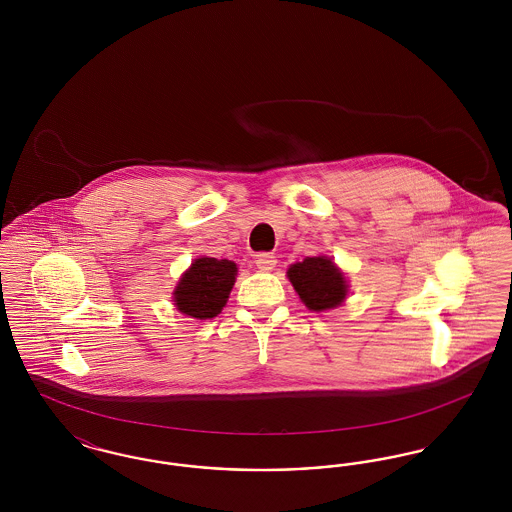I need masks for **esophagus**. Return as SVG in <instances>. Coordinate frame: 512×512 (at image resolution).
Listing matches in <instances>:
<instances>
[{
	"mask_svg": "<svg viewBox=\"0 0 512 512\" xmlns=\"http://www.w3.org/2000/svg\"><path fill=\"white\" fill-rule=\"evenodd\" d=\"M276 257L272 255V253H261V255H257V261H255V265L257 268H261V270H272V268L276 267Z\"/></svg>",
	"mask_w": 512,
	"mask_h": 512,
	"instance_id": "1",
	"label": "esophagus"
}]
</instances>
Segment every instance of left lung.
<instances>
[{
  "instance_id": "1",
  "label": "left lung",
  "mask_w": 512,
  "mask_h": 512,
  "mask_svg": "<svg viewBox=\"0 0 512 512\" xmlns=\"http://www.w3.org/2000/svg\"><path fill=\"white\" fill-rule=\"evenodd\" d=\"M288 278L301 301L311 311L338 307L347 295V284L340 268L326 257H307L288 270Z\"/></svg>"
}]
</instances>
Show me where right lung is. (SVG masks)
I'll list each match as a JSON object with an SVG mask.
<instances>
[{
  "mask_svg": "<svg viewBox=\"0 0 512 512\" xmlns=\"http://www.w3.org/2000/svg\"><path fill=\"white\" fill-rule=\"evenodd\" d=\"M236 272L228 259H195L174 292L178 311L199 320L217 317L236 282Z\"/></svg>",
  "mask_w": 512,
  "mask_h": 512,
  "instance_id": "1",
  "label": "right lung"
}]
</instances>
